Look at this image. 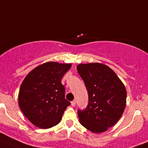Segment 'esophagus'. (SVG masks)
<instances>
[{
    "instance_id": "obj_1",
    "label": "esophagus",
    "mask_w": 148,
    "mask_h": 148,
    "mask_svg": "<svg viewBox=\"0 0 148 148\" xmlns=\"http://www.w3.org/2000/svg\"><path fill=\"white\" fill-rule=\"evenodd\" d=\"M71 106H73V107H74V106H75V105H76V101H75V100H73V101H71Z\"/></svg>"
}]
</instances>
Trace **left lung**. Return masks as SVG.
Listing matches in <instances>:
<instances>
[{
	"label": "left lung",
	"instance_id": "1",
	"mask_svg": "<svg viewBox=\"0 0 148 148\" xmlns=\"http://www.w3.org/2000/svg\"><path fill=\"white\" fill-rule=\"evenodd\" d=\"M77 69L89 97L86 108L77 111L80 124L92 132H103L113 127L124 113L127 90L116 73L105 64H79Z\"/></svg>",
	"mask_w": 148,
	"mask_h": 148
}]
</instances>
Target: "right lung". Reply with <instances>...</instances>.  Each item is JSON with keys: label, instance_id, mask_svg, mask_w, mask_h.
I'll use <instances>...</instances> for the list:
<instances>
[{"label": "right lung", "instance_id": "1", "mask_svg": "<svg viewBox=\"0 0 148 148\" xmlns=\"http://www.w3.org/2000/svg\"><path fill=\"white\" fill-rule=\"evenodd\" d=\"M70 64L47 62L30 71L18 93V106L24 115L36 127L48 129L61 121L71 104L65 99L61 79L71 68Z\"/></svg>", "mask_w": 148, "mask_h": 148}]
</instances>
